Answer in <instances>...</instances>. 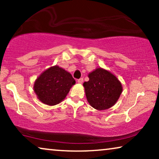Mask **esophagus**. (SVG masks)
Instances as JSON below:
<instances>
[{
  "instance_id": "obj_1",
  "label": "esophagus",
  "mask_w": 159,
  "mask_h": 159,
  "mask_svg": "<svg viewBox=\"0 0 159 159\" xmlns=\"http://www.w3.org/2000/svg\"><path fill=\"white\" fill-rule=\"evenodd\" d=\"M77 82L80 84H82V82H83V79H82V78H80V79L77 80Z\"/></svg>"
}]
</instances>
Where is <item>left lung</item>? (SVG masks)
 Instances as JSON below:
<instances>
[{
	"instance_id": "obj_1",
	"label": "left lung",
	"mask_w": 159,
	"mask_h": 159,
	"mask_svg": "<svg viewBox=\"0 0 159 159\" xmlns=\"http://www.w3.org/2000/svg\"><path fill=\"white\" fill-rule=\"evenodd\" d=\"M88 77L83 86L90 105L99 111L114 106L122 93V85L116 76L100 67L89 73Z\"/></svg>"
}]
</instances>
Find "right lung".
<instances>
[{"label":"right lung","instance_id":"obj_1","mask_svg":"<svg viewBox=\"0 0 159 159\" xmlns=\"http://www.w3.org/2000/svg\"><path fill=\"white\" fill-rule=\"evenodd\" d=\"M75 84L72 76L65 69L54 66L43 71L37 78L34 91L44 104L54 106L61 103Z\"/></svg>","mask_w":159,"mask_h":159}]
</instances>
